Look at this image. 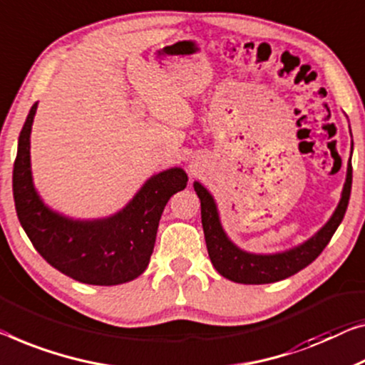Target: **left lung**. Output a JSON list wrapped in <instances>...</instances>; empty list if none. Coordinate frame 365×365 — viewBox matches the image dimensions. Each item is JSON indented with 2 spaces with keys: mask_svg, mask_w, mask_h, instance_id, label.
<instances>
[{
  "mask_svg": "<svg viewBox=\"0 0 365 365\" xmlns=\"http://www.w3.org/2000/svg\"><path fill=\"white\" fill-rule=\"evenodd\" d=\"M351 187L352 164L349 159L339 203L336 206L334 213L326 221V225L319 227L307 241L287 249V251L255 254L244 251V249L231 241L221 225L220 211H217V205L213 195L200 182H193L195 192H197L201 201V225H203L205 241L206 247H208L211 264L215 265L217 274H221L225 279L246 285L274 284V282L295 275L297 272H300L307 265L312 264L323 252V249L328 246V242L331 241V237H333L338 226L341 225L342 217L346 215L351 197Z\"/></svg>",
  "mask_w": 365,
  "mask_h": 365,
  "instance_id": "8db88e82",
  "label": "left lung"
}]
</instances>
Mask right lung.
<instances>
[{"mask_svg": "<svg viewBox=\"0 0 365 365\" xmlns=\"http://www.w3.org/2000/svg\"><path fill=\"white\" fill-rule=\"evenodd\" d=\"M34 103L18 139L13 195L19 222L32 246L52 267L88 285L126 284L148 269L167 201L187 187L182 167L154 173L126 206L110 216L77 220L43 203L31 168Z\"/></svg>", "mask_w": 365, "mask_h": 365, "instance_id": "right-lung-1", "label": "right lung"}]
</instances>
